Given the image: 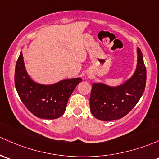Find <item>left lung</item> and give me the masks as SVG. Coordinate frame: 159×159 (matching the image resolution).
Masks as SVG:
<instances>
[{
    "label": "left lung",
    "mask_w": 159,
    "mask_h": 159,
    "mask_svg": "<svg viewBox=\"0 0 159 159\" xmlns=\"http://www.w3.org/2000/svg\"><path fill=\"white\" fill-rule=\"evenodd\" d=\"M146 68L143 53L137 48L136 68L133 75L123 84L110 86L104 83H93L90 96L92 115L103 121L123 117L135 106L145 91Z\"/></svg>",
    "instance_id": "8db88e82"
}]
</instances>
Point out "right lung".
<instances>
[{
    "label": "right lung",
    "mask_w": 159,
    "mask_h": 159,
    "mask_svg": "<svg viewBox=\"0 0 159 159\" xmlns=\"http://www.w3.org/2000/svg\"><path fill=\"white\" fill-rule=\"evenodd\" d=\"M15 87L20 98L30 111L42 119L62 116L68 98L82 78H67L52 84L36 82L27 73L21 51L15 68Z\"/></svg>",
    "instance_id": "obj_1"
}]
</instances>
